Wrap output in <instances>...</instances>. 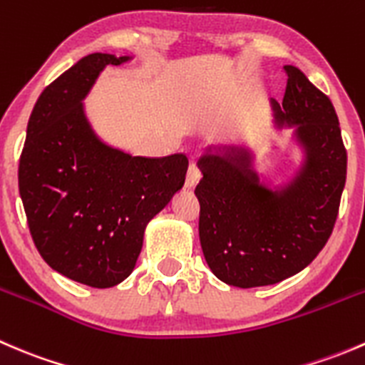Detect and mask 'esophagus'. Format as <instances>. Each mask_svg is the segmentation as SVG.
I'll return each instance as SVG.
<instances>
[{"label":"esophagus","instance_id":"obj_1","mask_svg":"<svg viewBox=\"0 0 365 365\" xmlns=\"http://www.w3.org/2000/svg\"><path fill=\"white\" fill-rule=\"evenodd\" d=\"M200 178H201V171H200V169H197V165L196 164H190L189 165V171H187L185 185L189 187V189H192V187L197 185Z\"/></svg>","mask_w":365,"mask_h":365}]
</instances>
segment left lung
Wrapping results in <instances>:
<instances>
[{
    "instance_id": "left-lung-1",
    "label": "left lung",
    "mask_w": 365,
    "mask_h": 365,
    "mask_svg": "<svg viewBox=\"0 0 365 365\" xmlns=\"http://www.w3.org/2000/svg\"><path fill=\"white\" fill-rule=\"evenodd\" d=\"M279 127H295L304 164L284 189L272 190L252 169L244 146L205 153L200 200V240L210 270L237 288L281 282L304 270L332 235L346 183V148L332 102L293 65L284 67Z\"/></svg>"
}]
</instances>
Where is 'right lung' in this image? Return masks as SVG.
Wrapping results in <instances>:
<instances>
[{
  "label": "right lung",
  "instance_id": "1",
  "mask_svg": "<svg viewBox=\"0 0 365 365\" xmlns=\"http://www.w3.org/2000/svg\"><path fill=\"white\" fill-rule=\"evenodd\" d=\"M128 56L93 53L36 101L19 160L29 233L53 270L91 288L120 284L134 270L146 224L185 182L189 159L132 157L98 139L83 101L106 65Z\"/></svg>",
  "mask_w": 365,
  "mask_h": 365
}]
</instances>
